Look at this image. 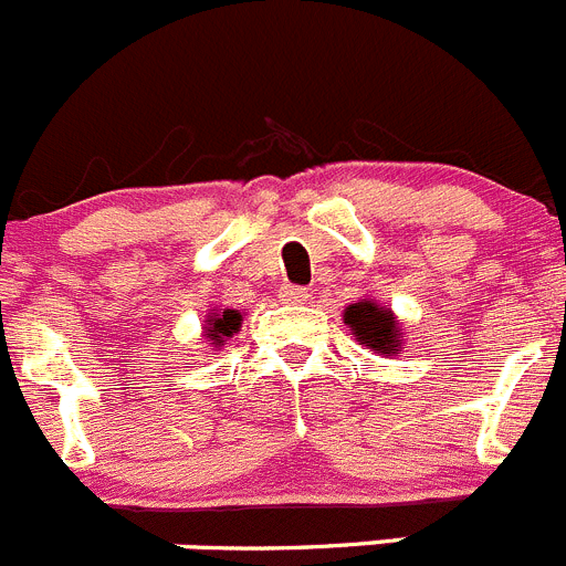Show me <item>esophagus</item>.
Listing matches in <instances>:
<instances>
[{
  "label": "esophagus",
  "mask_w": 566,
  "mask_h": 566,
  "mask_svg": "<svg viewBox=\"0 0 566 566\" xmlns=\"http://www.w3.org/2000/svg\"><path fill=\"white\" fill-rule=\"evenodd\" d=\"M279 298L284 301V304H304V301L310 298L307 287H298V284H284L282 290H279Z\"/></svg>",
  "instance_id": "34e87169"
}]
</instances>
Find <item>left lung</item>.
<instances>
[{"label":"left lung","mask_w":566,"mask_h":566,"mask_svg":"<svg viewBox=\"0 0 566 566\" xmlns=\"http://www.w3.org/2000/svg\"><path fill=\"white\" fill-rule=\"evenodd\" d=\"M343 324L352 329L360 346H368L377 355H399V348H402V329L396 324L394 313L379 307L377 301L363 298L357 304H348L343 313Z\"/></svg>","instance_id":"left-lung-1"}]
</instances>
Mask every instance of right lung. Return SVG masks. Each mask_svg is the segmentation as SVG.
<instances>
[{
    "instance_id": "obj_1",
    "label": "right lung",
    "mask_w": 566,
    "mask_h": 566,
    "mask_svg": "<svg viewBox=\"0 0 566 566\" xmlns=\"http://www.w3.org/2000/svg\"><path fill=\"white\" fill-rule=\"evenodd\" d=\"M242 315L240 310H223V313H211L206 321V337L211 340V346L218 348L229 340L234 332H240Z\"/></svg>"
}]
</instances>
